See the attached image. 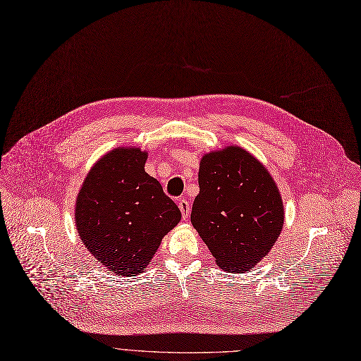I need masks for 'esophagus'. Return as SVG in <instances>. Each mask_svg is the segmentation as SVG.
<instances>
[{
	"instance_id": "1",
	"label": "esophagus",
	"mask_w": 361,
	"mask_h": 361,
	"mask_svg": "<svg viewBox=\"0 0 361 361\" xmlns=\"http://www.w3.org/2000/svg\"><path fill=\"white\" fill-rule=\"evenodd\" d=\"M178 205H179L180 212H182V218H183V219H188V216H189V211H190V205H189V202H188V201H185V200H180V201L178 202Z\"/></svg>"
}]
</instances>
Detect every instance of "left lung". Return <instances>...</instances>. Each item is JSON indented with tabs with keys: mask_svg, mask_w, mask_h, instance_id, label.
Here are the masks:
<instances>
[{
	"mask_svg": "<svg viewBox=\"0 0 361 361\" xmlns=\"http://www.w3.org/2000/svg\"><path fill=\"white\" fill-rule=\"evenodd\" d=\"M190 223L216 264L244 271L260 262L283 227V204L264 166L241 147L202 157Z\"/></svg>",
	"mask_w": 361,
	"mask_h": 361,
	"instance_id": "left-lung-1",
	"label": "left lung"
}]
</instances>
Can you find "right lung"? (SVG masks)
<instances>
[{
	"label": "right lung",
	"mask_w": 361,
	"mask_h": 361,
	"mask_svg": "<svg viewBox=\"0 0 361 361\" xmlns=\"http://www.w3.org/2000/svg\"><path fill=\"white\" fill-rule=\"evenodd\" d=\"M147 153L116 149L95 163L76 200L78 233L108 273H142L166 233L180 221L178 205L145 171Z\"/></svg>",
	"instance_id": "add662e5"
}]
</instances>
